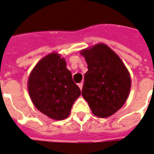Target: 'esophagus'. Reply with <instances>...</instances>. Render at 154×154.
<instances>
[{
	"label": "esophagus",
	"instance_id": "esophagus-1",
	"mask_svg": "<svg viewBox=\"0 0 154 154\" xmlns=\"http://www.w3.org/2000/svg\"><path fill=\"white\" fill-rule=\"evenodd\" d=\"M83 85H84V83H83V82H80L79 85H79V89H82Z\"/></svg>",
	"mask_w": 154,
	"mask_h": 154
}]
</instances>
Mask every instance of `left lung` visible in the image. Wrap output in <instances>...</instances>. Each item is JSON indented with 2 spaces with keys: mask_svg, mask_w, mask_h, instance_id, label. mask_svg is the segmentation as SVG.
<instances>
[{
  "mask_svg": "<svg viewBox=\"0 0 154 154\" xmlns=\"http://www.w3.org/2000/svg\"><path fill=\"white\" fill-rule=\"evenodd\" d=\"M88 65L82 95L92 113L100 118L113 115L128 97L131 79L127 68L108 45L97 44L81 52Z\"/></svg>",
  "mask_w": 154,
  "mask_h": 154,
  "instance_id": "left-lung-1",
  "label": "left lung"
}]
</instances>
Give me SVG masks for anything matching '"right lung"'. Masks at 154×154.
<instances>
[{
  "instance_id": "1",
  "label": "right lung",
  "mask_w": 154,
  "mask_h": 154,
  "mask_svg": "<svg viewBox=\"0 0 154 154\" xmlns=\"http://www.w3.org/2000/svg\"><path fill=\"white\" fill-rule=\"evenodd\" d=\"M28 90L37 109L55 120L68 117L81 94L65 59L57 53L48 54L37 63L28 79Z\"/></svg>"
}]
</instances>
